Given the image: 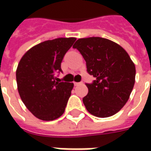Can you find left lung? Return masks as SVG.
<instances>
[{
  "instance_id": "1",
  "label": "left lung",
  "mask_w": 151,
  "mask_h": 151,
  "mask_svg": "<svg viewBox=\"0 0 151 151\" xmlns=\"http://www.w3.org/2000/svg\"><path fill=\"white\" fill-rule=\"evenodd\" d=\"M73 44L71 38L47 40L28 50L18 63V93L27 108L40 120H54L65 112L73 83L59 73L64 56Z\"/></svg>"
}]
</instances>
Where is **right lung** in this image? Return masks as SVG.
<instances>
[{"label":"right lung","mask_w":151,"mask_h":151,"mask_svg":"<svg viewBox=\"0 0 151 151\" xmlns=\"http://www.w3.org/2000/svg\"><path fill=\"white\" fill-rule=\"evenodd\" d=\"M74 48L95 78L86 84L88 94L82 99L86 110L101 118L117 113L129 100L135 82V65L129 56L116 43L99 37L80 39Z\"/></svg>","instance_id":"1"}]
</instances>
